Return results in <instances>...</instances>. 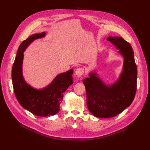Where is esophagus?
Listing matches in <instances>:
<instances>
[{
  "mask_svg": "<svg viewBox=\"0 0 150 150\" xmlns=\"http://www.w3.org/2000/svg\"><path fill=\"white\" fill-rule=\"evenodd\" d=\"M84 73V69L82 68H79L76 69L75 71V74L77 76H79V77L83 75Z\"/></svg>",
  "mask_w": 150,
  "mask_h": 150,
  "instance_id": "esophagus-1",
  "label": "esophagus"
}]
</instances>
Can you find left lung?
Returning <instances> with one entry per match:
<instances>
[{
  "label": "left lung",
  "mask_w": 150,
  "mask_h": 150,
  "mask_svg": "<svg viewBox=\"0 0 150 150\" xmlns=\"http://www.w3.org/2000/svg\"><path fill=\"white\" fill-rule=\"evenodd\" d=\"M107 39L120 50L124 57L123 72L119 80L111 86H106L92 73L90 78L83 81L88 110L93 115L100 118L120 114L132 103L137 91V69L131 45L120 37H109Z\"/></svg>",
  "instance_id": "left-lung-1"
}]
</instances>
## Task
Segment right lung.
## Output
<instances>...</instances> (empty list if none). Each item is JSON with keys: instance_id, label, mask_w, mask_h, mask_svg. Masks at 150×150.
<instances>
[{"instance_id": "1", "label": "right lung", "mask_w": 150, "mask_h": 150, "mask_svg": "<svg viewBox=\"0 0 150 150\" xmlns=\"http://www.w3.org/2000/svg\"><path fill=\"white\" fill-rule=\"evenodd\" d=\"M44 35V32L34 34L21 44L11 71L13 87L18 102L25 109L39 117L53 115L58 113L64 93L73 83V69L59 75L49 86L41 90L33 89L24 82L22 73L24 51L34 40Z\"/></svg>"}]
</instances>
